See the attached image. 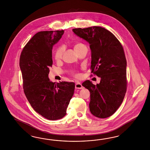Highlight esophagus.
I'll use <instances>...</instances> for the list:
<instances>
[{"label":"esophagus","instance_id":"esophagus-1","mask_svg":"<svg viewBox=\"0 0 150 150\" xmlns=\"http://www.w3.org/2000/svg\"><path fill=\"white\" fill-rule=\"evenodd\" d=\"M75 88L76 89H82V88H83V86H82L81 83L77 82L75 84Z\"/></svg>","mask_w":150,"mask_h":150}]
</instances>
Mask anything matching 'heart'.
Here are the masks:
<instances>
[{
	"label": "heart",
	"mask_w": 150,
	"mask_h": 150,
	"mask_svg": "<svg viewBox=\"0 0 150 150\" xmlns=\"http://www.w3.org/2000/svg\"><path fill=\"white\" fill-rule=\"evenodd\" d=\"M85 45H84L82 43H77L74 45V50L75 52H77L78 50H81L82 48L85 47ZM64 49L63 47L60 46L58 47L56 50H55L54 53V58L57 61H59L61 60L63 57V54ZM76 76H78V75H76Z\"/></svg>",
	"instance_id": "heart-1"
}]
</instances>
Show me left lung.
<instances>
[{
  "instance_id": "obj_1",
  "label": "left lung",
  "mask_w": 150,
  "mask_h": 150,
  "mask_svg": "<svg viewBox=\"0 0 150 150\" xmlns=\"http://www.w3.org/2000/svg\"><path fill=\"white\" fill-rule=\"evenodd\" d=\"M73 31L89 43L91 72L100 77L96 85L89 80L82 84L90 92V112L97 118H108L119 108L127 92V60L123 46L103 27L77 28Z\"/></svg>"
}]
</instances>
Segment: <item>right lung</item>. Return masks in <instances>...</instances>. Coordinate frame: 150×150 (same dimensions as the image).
<instances>
[{"label":"right lung","instance_id":"right-lung-1","mask_svg":"<svg viewBox=\"0 0 150 150\" xmlns=\"http://www.w3.org/2000/svg\"><path fill=\"white\" fill-rule=\"evenodd\" d=\"M64 30L37 33L23 47L20 58L23 88L34 110L48 120L64 117L71 99L75 83L50 81L52 47L63 35Z\"/></svg>","mask_w":150,"mask_h":150}]
</instances>
